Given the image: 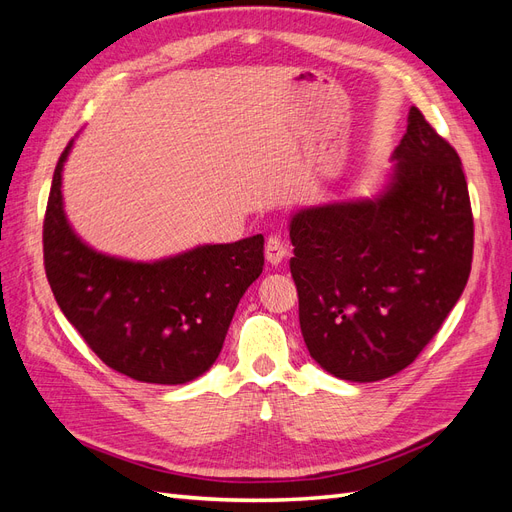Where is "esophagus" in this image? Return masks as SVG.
<instances>
[{
  "label": "esophagus",
  "instance_id": "34e87169",
  "mask_svg": "<svg viewBox=\"0 0 512 512\" xmlns=\"http://www.w3.org/2000/svg\"><path fill=\"white\" fill-rule=\"evenodd\" d=\"M286 256H288V247L280 239H277V237L267 239V243H265V258H267L269 265H273V267L282 265V260Z\"/></svg>",
  "mask_w": 512,
  "mask_h": 512
}]
</instances>
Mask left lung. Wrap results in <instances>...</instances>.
<instances>
[{
    "label": "left lung",
    "instance_id": "1",
    "mask_svg": "<svg viewBox=\"0 0 512 512\" xmlns=\"http://www.w3.org/2000/svg\"><path fill=\"white\" fill-rule=\"evenodd\" d=\"M374 196L290 215L299 322L335 378L384 380L408 367L459 301L474 222L457 151L416 106Z\"/></svg>",
    "mask_w": 512,
    "mask_h": 512
}]
</instances>
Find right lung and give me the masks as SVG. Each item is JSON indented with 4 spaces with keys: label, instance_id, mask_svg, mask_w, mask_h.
Instances as JSON below:
<instances>
[{
    "label": "right lung",
    "instance_id": "obj_1",
    "mask_svg": "<svg viewBox=\"0 0 512 512\" xmlns=\"http://www.w3.org/2000/svg\"><path fill=\"white\" fill-rule=\"evenodd\" d=\"M55 166L44 218V269L55 301L87 346L119 374L149 384L192 382L215 363L235 309L265 265V239L196 245L128 260L87 245L64 209Z\"/></svg>",
    "mask_w": 512,
    "mask_h": 512
}]
</instances>
